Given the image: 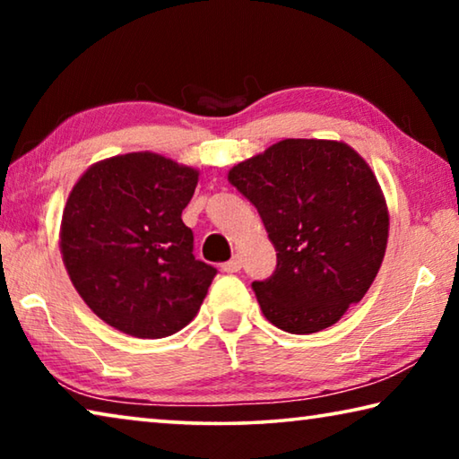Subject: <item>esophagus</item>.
<instances>
[{"label":"esophagus","instance_id":"obj_1","mask_svg":"<svg viewBox=\"0 0 459 459\" xmlns=\"http://www.w3.org/2000/svg\"><path fill=\"white\" fill-rule=\"evenodd\" d=\"M240 267H243V259H240L238 255H235V257H232L230 261L222 263V271H224V273H238Z\"/></svg>","mask_w":459,"mask_h":459}]
</instances>
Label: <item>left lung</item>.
Segmentation results:
<instances>
[{
    "mask_svg": "<svg viewBox=\"0 0 459 459\" xmlns=\"http://www.w3.org/2000/svg\"><path fill=\"white\" fill-rule=\"evenodd\" d=\"M229 182L257 208L277 251L273 275L253 281L271 324L314 333L359 304L385 259L388 208L351 145L283 139L237 164Z\"/></svg>",
    "mask_w": 459,
    "mask_h": 459,
    "instance_id": "left-lung-1",
    "label": "left lung"
}]
</instances>
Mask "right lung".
Instances as JSON below:
<instances>
[{
    "label": "right lung",
    "mask_w": 459,
    "mask_h": 459,
    "mask_svg": "<svg viewBox=\"0 0 459 459\" xmlns=\"http://www.w3.org/2000/svg\"><path fill=\"white\" fill-rule=\"evenodd\" d=\"M198 169L152 152L92 164L68 194L60 253L92 314L135 338H166L196 317L216 269L192 255L182 222Z\"/></svg>",
    "instance_id": "right-lung-1"
}]
</instances>
